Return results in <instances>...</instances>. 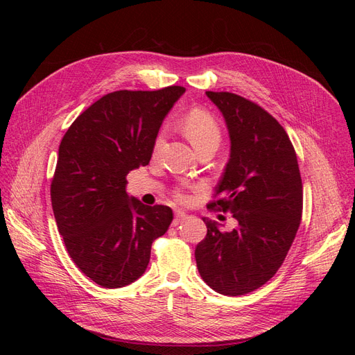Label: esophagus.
Wrapping results in <instances>:
<instances>
[{
    "label": "esophagus",
    "instance_id": "34e87169",
    "mask_svg": "<svg viewBox=\"0 0 355 355\" xmlns=\"http://www.w3.org/2000/svg\"><path fill=\"white\" fill-rule=\"evenodd\" d=\"M187 219V214L184 211H175V219H173V227L182 223Z\"/></svg>",
    "mask_w": 355,
    "mask_h": 355
}]
</instances>
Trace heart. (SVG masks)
Segmentation results:
<instances>
[{
    "label": "heart",
    "mask_w": 355,
    "mask_h": 355,
    "mask_svg": "<svg viewBox=\"0 0 355 355\" xmlns=\"http://www.w3.org/2000/svg\"><path fill=\"white\" fill-rule=\"evenodd\" d=\"M182 130L185 132V135L189 137V141L192 142L198 151H201L202 148L207 146H216L220 142L222 132H220V125L218 123L216 118H214L209 111L201 110V108H192L189 110L184 118L180 121ZM163 144V135H158L155 139V145L154 149L158 151V148ZM192 188V185H184L175 189V200L179 202H187L188 196H187V189Z\"/></svg>",
    "instance_id": "heart-1"
}]
</instances>
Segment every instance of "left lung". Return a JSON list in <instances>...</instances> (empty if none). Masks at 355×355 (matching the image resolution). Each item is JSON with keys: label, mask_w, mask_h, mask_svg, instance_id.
Wrapping results in <instances>:
<instances>
[{"label": "left lung", "mask_w": 355, "mask_h": 355, "mask_svg": "<svg viewBox=\"0 0 355 355\" xmlns=\"http://www.w3.org/2000/svg\"><path fill=\"white\" fill-rule=\"evenodd\" d=\"M227 121L231 158L207 209L237 219L222 232L206 222L207 235L196 247L201 278L227 296L250 293L280 270L302 218L304 192L295 148L262 106L230 92H206Z\"/></svg>", "instance_id": "1"}]
</instances>
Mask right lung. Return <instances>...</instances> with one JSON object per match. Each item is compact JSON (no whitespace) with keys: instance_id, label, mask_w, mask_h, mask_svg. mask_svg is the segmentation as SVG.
I'll return each mask as SVG.
<instances>
[{"instance_id":"right-lung-1","label":"right lung","mask_w":355,"mask_h":355,"mask_svg":"<svg viewBox=\"0 0 355 355\" xmlns=\"http://www.w3.org/2000/svg\"><path fill=\"white\" fill-rule=\"evenodd\" d=\"M184 93L180 85L108 93L62 137L50 185L53 213L73 263L105 288L136 282L153 241L173 220L170 207L128 197L125 176L149 163L159 125Z\"/></svg>"}]
</instances>
